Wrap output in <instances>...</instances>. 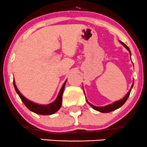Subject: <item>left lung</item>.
I'll return each mask as SVG.
<instances>
[{"label": "left lung", "instance_id": "8db88e82", "mask_svg": "<svg viewBox=\"0 0 147 147\" xmlns=\"http://www.w3.org/2000/svg\"><path fill=\"white\" fill-rule=\"evenodd\" d=\"M119 42H121V43L122 44V45H124V47H125L126 48L129 50V53H130V55H131V52H130L129 48V47H127V46L126 45L124 42H121V41H119ZM133 85H134V83H133L132 86H131V88L133 87ZM131 90L130 89L129 91L128 92V93L126 94V96L123 99L119 100V101L114 102V103L111 104V105H107V106H105V107H96V106H94V105H92V104H90V102L87 101V103H88L89 105H90V106L93 108V109H95V110L99 111V112H103V113H107V112H112V111H114V110H115V109H118V108L121 107L122 106L124 103H125V102L127 101V99H128L129 96V94H130V92H131Z\"/></svg>", "mask_w": 147, "mask_h": 147}]
</instances>
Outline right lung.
<instances>
[{
    "mask_svg": "<svg viewBox=\"0 0 147 147\" xmlns=\"http://www.w3.org/2000/svg\"><path fill=\"white\" fill-rule=\"evenodd\" d=\"M66 84V81L63 84V87H62L61 90H60V92H59L58 96H57V99L55 100L54 102H52V103L49 104L47 105H38L36 103H34V102L30 101V100H27L24 96H23L21 94V93L19 92V90H18L17 87H16V84H15V81H13V84H14L15 90H16V92L18 94L19 97L21 99L22 102L24 103V105L32 112H35V113L38 114V115H53V114L55 113L57 111L59 110V109L60 108L62 105V100H63V91H64L65 86Z\"/></svg>",
    "mask_w": 147,
    "mask_h": 147,
    "instance_id": "right-lung-1",
    "label": "right lung"
}]
</instances>
